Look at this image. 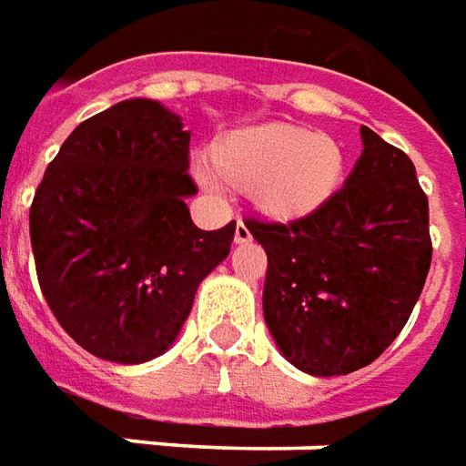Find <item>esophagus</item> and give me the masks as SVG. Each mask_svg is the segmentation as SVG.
<instances>
[{
	"label": "esophagus",
	"mask_w": 466,
	"mask_h": 466,
	"mask_svg": "<svg viewBox=\"0 0 466 466\" xmlns=\"http://www.w3.org/2000/svg\"><path fill=\"white\" fill-rule=\"evenodd\" d=\"M252 239V234H249V229L245 227V221L237 219V227H234V242L237 245H247Z\"/></svg>",
	"instance_id": "esophagus-1"
}]
</instances>
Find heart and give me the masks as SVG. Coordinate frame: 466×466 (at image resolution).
<instances>
[{"label": "heart", "instance_id": "obj_1", "mask_svg": "<svg viewBox=\"0 0 466 466\" xmlns=\"http://www.w3.org/2000/svg\"><path fill=\"white\" fill-rule=\"evenodd\" d=\"M208 188L249 193L259 217L280 224L311 219L339 193L344 153L339 142L309 127L268 122L242 127L208 147ZM215 178L211 179L210 176Z\"/></svg>", "mask_w": 466, "mask_h": 466}]
</instances>
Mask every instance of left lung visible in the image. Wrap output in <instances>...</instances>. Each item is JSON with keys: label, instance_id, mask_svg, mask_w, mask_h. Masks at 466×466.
<instances>
[{"label": "left lung", "instance_id": "8db88e82", "mask_svg": "<svg viewBox=\"0 0 466 466\" xmlns=\"http://www.w3.org/2000/svg\"><path fill=\"white\" fill-rule=\"evenodd\" d=\"M341 188L311 219L247 221L268 255L265 324L313 378L375 362L400 334L431 268L429 198L416 167L370 127Z\"/></svg>", "mask_w": 466, "mask_h": 466}]
</instances>
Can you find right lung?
Here are the masks:
<instances>
[{
  "instance_id": "obj_1",
  "label": "right lung",
  "mask_w": 466,
  "mask_h": 466,
  "mask_svg": "<svg viewBox=\"0 0 466 466\" xmlns=\"http://www.w3.org/2000/svg\"><path fill=\"white\" fill-rule=\"evenodd\" d=\"M191 132L160 101L127 99L76 127L30 208L37 280L86 352L140 365L170 350L193 296L229 255L234 221L204 232L186 198Z\"/></svg>"
}]
</instances>
